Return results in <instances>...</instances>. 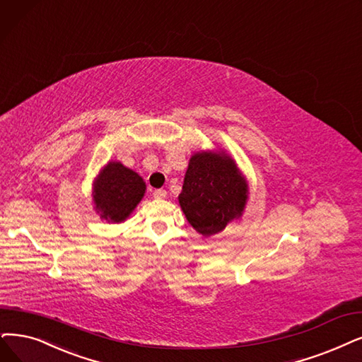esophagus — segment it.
Segmentation results:
<instances>
[{"mask_svg": "<svg viewBox=\"0 0 362 362\" xmlns=\"http://www.w3.org/2000/svg\"><path fill=\"white\" fill-rule=\"evenodd\" d=\"M153 196H154V199H157V200H162V199H165L166 197V192L165 190H154L153 192Z\"/></svg>", "mask_w": 362, "mask_h": 362, "instance_id": "obj_1", "label": "esophagus"}]
</instances>
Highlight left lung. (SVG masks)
Listing matches in <instances>:
<instances>
[{"label": "left lung", "mask_w": 362, "mask_h": 362, "mask_svg": "<svg viewBox=\"0 0 362 362\" xmlns=\"http://www.w3.org/2000/svg\"><path fill=\"white\" fill-rule=\"evenodd\" d=\"M250 199V185L226 150L193 153L184 175L180 206L187 221L205 239L239 220Z\"/></svg>", "instance_id": "8db88e82"}]
</instances>
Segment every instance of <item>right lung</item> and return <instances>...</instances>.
<instances>
[{"label": "right lung", "instance_id": "1", "mask_svg": "<svg viewBox=\"0 0 362 362\" xmlns=\"http://www.w3.org/2000/svg\"><path fill=\"white\" fill-rule=\"evenodd\" d=\"M147 185L142 177L119 160H110L93 180L92 202L100 220L119 224L139 205Z\"/></svg>", "mask_w": 362, "mask_h": 362}]
</instances>
